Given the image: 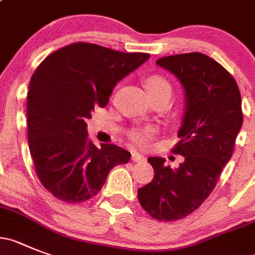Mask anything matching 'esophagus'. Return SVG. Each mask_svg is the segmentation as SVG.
<instances>
[{
  "mask_svg": "<svg viewBox=\"0 0 255 255\" xmlns=\"http://www.w3.org/2000/svg\"><path fill=\"white\" fill-rule=\"evenodd\" d=\"M132 161H134V162H143V161H146V157L143 154L138 153V152H133Z\"/></svg>",
  "mask_w": 255,
  "mask_h": 255,
  "instance_id": "esophagus-1",
  "label": "esophagus"
}]
</instances>
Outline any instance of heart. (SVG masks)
I'll return each mask as SVG.
<instances>
[{"instance_id":"heart-1","label":"heart","mask_w":255,"mask_h":255,"mask_svg":"<svg viewBox=\"0 0 255 255\" xmlns=\"http://www.w3.org/2000/svg\"><path fill=\"white\" fill-rule=\"evenodd\" d=\"M146 88L147 90H156V89H170V83L161 75H152V77L147 78L146 79ZM132 138L135 143L144 146L148 143L149 138H151V133L148 130H137V132L132 133Z\"/></svg>"}]
</instances>
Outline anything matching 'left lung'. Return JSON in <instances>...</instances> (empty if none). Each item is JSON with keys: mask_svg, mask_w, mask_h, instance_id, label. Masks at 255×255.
Wrapping results in <instances>:
<instances>
[{"mask_svg": "<svg viewBox=\"0 0 255 255\" xmlns=\"http://www.w3.org/2000/svg\"><path fill=\"white\" fill-rule=\"evenodd\" d=\"M156 64L175 75L184 88L180 141L172 149L184 156V162L171 168L162 157H149L154 177L138 189V200L153 219L175 221L208 199L232 158L243 125L242 97L230 73L205 54L165 56Z\"/></svg>", "mask_w": 255, "mask_h": 255, "instance_id": "left-lung-1", "label": "left lung"}]
</instances>
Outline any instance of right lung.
<instances>
[{
  "label": "right lung",
  "instance_id": "obj_1",
  "mask_svg": "<svg viewBox=\"0 0 255 255\" xmlns=\"http://www.w3.org/2000/svg\"><path fill=\"white\" fill-rule=\"evenodd\" d=\"M149 55L75 42L52 52L36 68L27 93V138L37 177L69 204L98 194L114 166L130 153L116 144L101 148L88 139L97 107L107 106L117 83Z\"/></svg>",
  "mask_w": 255,
  "mask_h": 255
}]
</instances>
